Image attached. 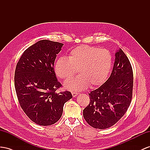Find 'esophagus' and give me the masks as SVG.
<instances>
[{
	"label": "esophagus",
	"mask_w": 150,
	"mask_h": 150,
	"mask_svg": "<svg viewBox=\"0 0 150 150\" xmlns=\"http://www.w3.org/2000/svg\"><path fill=\"white\" fill-rule=\"evenodd\" d=\"M71 94H72V96H73V97H76V96H77L79 94L77 93H75V92H72L71 93Z\"/></svg>",
	"instance_id": "34e87169"
}]
</instances>
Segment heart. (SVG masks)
Segmentation results:
<instances>
[{
	"label": "heart",
	"instance_id": "heart-1",
	"mask_svg": "<svg viewBox=\"0 0 150 150\" xmlns=\"http://www.w3.org/2000/svg\"><path fill=\"white\" fill-rule=\"evenodd\" d=\"M112 64V56L106 49L82 45L70 53L68 59L61 57L57 60L55 72L61 79L71 78L76 71L80 75L66 82L64 87L71 91H82L90 85H102L108 77Z\"/></svg>",
	"mask_w": 150,
	"mask_h": 150
}]
</instances>
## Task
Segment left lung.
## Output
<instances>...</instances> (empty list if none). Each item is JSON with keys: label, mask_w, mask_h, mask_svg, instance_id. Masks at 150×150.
Instances as JSON below:
<instances>
[{"label": "left lung", "mask_w": 150, "mask_h": 150, "mask_svg": "<svg viewBox=\"0 0 150 150\" xmlns=\"http://www.w3.org/2000/svg\"><path fill=\"white\" fill-rule=\"evenodd\" d=\"M133 71L121 49L115 52L112 72L98 89L89 94V104L83 110V118L95 129L113 126L124 116L132 97Z\"/></svg>", "instance_id": "obj_1"}]
</instances>
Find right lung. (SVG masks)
<instances>
[{"label":"right lung","instance_id":"obj_1","mask_svg":"<svg viewBox=\"0 0 150 150\" xmlns=\"http://www.w3.org/2000/svg\"><path fill=\"white\" fill-rule=\"evenodd\" d=\"M63 44L49 40L37 42L26 49L17 63L14 86L19 103L35 124L47 126L59 120L64 103L72 98L70 92L59 93L61 86L54 64Z\"/></svg>","mask_w":150,"mask_h":150}]
</instances>
